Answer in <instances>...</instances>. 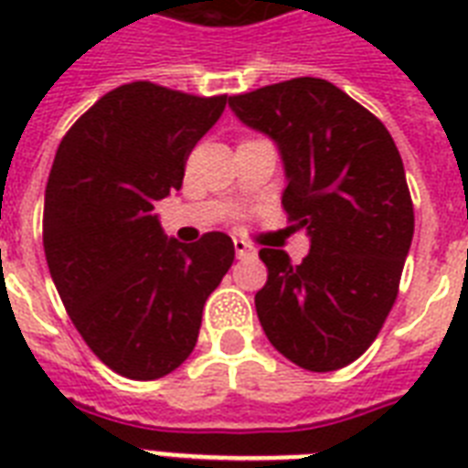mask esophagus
I'll return each instance as SVG.
<instances>
[{
    "label": "esophagus",
    "instance_id": "1",
    "mask_svg": "<svg viewBox=\"0 0 468 468\" xmlns=\"http://www.w3.org/2000/svg\"><path fill=\"white\" fill-rule=\"evenodd\" d=\"M235 255L240 257H255L257 255V250H255V245H250V242H245V240H240V238H235Z\"/></svg>",
    "mask_w": 468,
    "mask_h": 468
}]
</instances>
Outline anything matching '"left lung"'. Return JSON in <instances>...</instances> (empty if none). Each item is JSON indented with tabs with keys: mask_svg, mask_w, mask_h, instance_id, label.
Segmentation results:
<instances>
[{
	"mask_svg": "<svg viewBox=\"0 0 468 468\" xmlns=\"http://www.w3.org/2000/svg\"><path fill=\"white\" fill-rule=\"evenodd\" d=\"M228 106L277 143L282 206L311 238L301 264L284 250H260L267 284L255 293L257 318L301 369H342L384 327L413 240L399 148L374 113L318 77L235 94Z\"/></svg>",
	"mask_w": 468,
	"mask_h": 468,
	"instance_id": "8db88e82",
	"label": "left lung"
}]
</instances>
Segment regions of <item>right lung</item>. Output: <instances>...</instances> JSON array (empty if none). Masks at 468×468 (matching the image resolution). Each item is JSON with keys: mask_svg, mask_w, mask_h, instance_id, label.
Segmentation results:
<instances>
[{"mask_svg": "<svg viewBox=\"0 0 468 468\" xmlns=\"http://www.w3.org/2000/svg\"><path fill=\"white\" fill-rule=\"evenodd\" d=\"M226 109L153 82L104 94L62 138L48 176L43 250L82 340L116 374L153 381L191 355L206 299L235 245L162 233L155 201L182 189L184 162Z\"/></svg>", "mask_w": 468, "mask_h": 468, "instance_id": "right-lung-1", "label": "right lung"}]
</instances>
